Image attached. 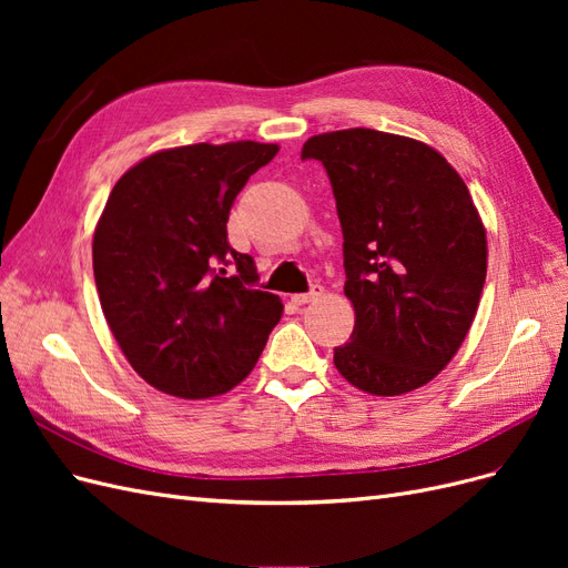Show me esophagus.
<instances>
[{
  "instance_id": "obj_1",
  "label": "esophagus",
  "mask_w": 568,
  "mask_h": 568,
  "mask_svg": "<svg viewBox=\"0 0 568 568\" xmlns=\"http://www.w3.org/2000/svg\"><path fill=\"white\" fill-rule=\"evenodd\" d=\"M322 296H324V288L320 284H315L311 291H307V294H294V296H291V303H294V305H305V303H313V301H317Z\"/></svg>"
}]
</instances>
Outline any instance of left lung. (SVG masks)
<instances>
[{
	"instance_id": "8db88e82",
	"label": "left lung",
	"mask_w": 568,
	"mask_h": 568,
	"mask_svg": "<svg viewBox=\"0 0 568 568\" xmlns=\"http://www.w3.org/2000/svg\"><path fill=\"white\" fill-rule=\"evenodd\" d=\"M301 159L329 175L355 307L334 348L343 379L372 395L428 384L467 336L486 282V227L457 170L417 140L367 128L315 134Z\"/></svg>"
}]
</instances>
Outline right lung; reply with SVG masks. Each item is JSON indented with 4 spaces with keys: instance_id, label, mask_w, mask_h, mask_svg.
Wrapping results in <instances>:
<instances>
[{
    "instance_id": "add662e5",
    "label": "right lung",
    "mask_w": 568,
    "mask_h": 568,
    "mask_svg": "<svg viewBox=\"0 0 568 568\" xmlns=\"http://www.w3.org/2000/svg\"><path fill=\"white\" fill-rule=\"evenodd\" d=\"M277 144L159 151L113 186L92 244L101 311L146 384L199 400L244 382L280 322V296L255 288L253 257L227 242L248 178Z\"/></svg>"
}]
</instances>
